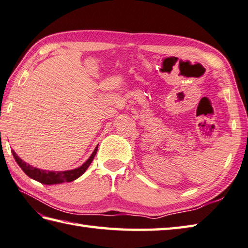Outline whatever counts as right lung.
<instances>
[{"label": "right lung", "mask_w": 248, "mask_h": 248, "mask_svg": "<svg viewBox=\"0 0 248 248\" xmlns=\"http://www.w3.org/2000/svg\"><path fill=\"white\" fill-rule=\"evenodd\" d=\"M96 152H98V147H95L93 153L90 156V158L82 164L80 168H77L71 171H63V172H55V171H45V170H41L37 168H34L30 164L26 163L24 161L17 156V154L13 150V156L18 163V166L22 169V171L27 174L29 177H31L35 181L40 182L45 185H53V184H61V183H69L75 181L76 178H78L80 175H82L86 172V170L88 169L90 163L93 160Z\"/></svg>", "instance_id": "1"}]
</instances>
